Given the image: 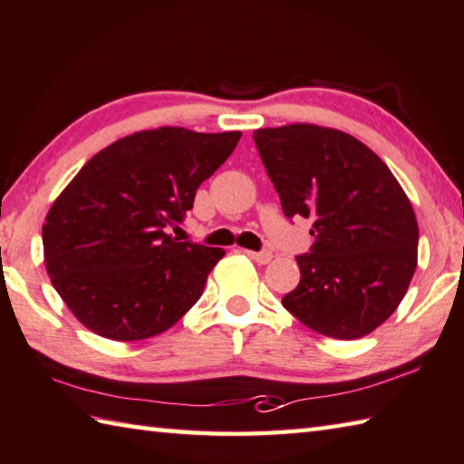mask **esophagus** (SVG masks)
I'll return each instance as SVG.
<instances>
[{
	"label": "esophagus",
	"instance_id": "34e87169",
	"mask_svg": "<svg viewBox=\"0 0 464 464\" xmlns=\"http://www.w3.org/2000/svg\"><path fill=\"white\" fill-rule=\"evenodd\" d=\"M247 256L254 261H257V264H261V266L269 264V261H272V257H274L272 251H247Z\"/></svg>",
	"mask_w": 464,
	"mask_h": 464
}]
</instances>
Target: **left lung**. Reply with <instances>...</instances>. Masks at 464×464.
<instances>
[{
	"label": "left lung",
	"mask_w": 464,
	"mask_h": 464,
	"mask_svg": "<svg viewBox=\"0 0 464 464\" xmlns=\"http://www.w3.org/2000/svg\"><path fill=\"white\" fill-rule=\"evenodd\" d=\"M285 217L313 218V251L284 308L313 331L353 341L373 333L408 292L418 221L406 192L373 150L314 123L254 131Z\"/></svg>",
	"instance_id": "8db88e82"
}]
</instances>
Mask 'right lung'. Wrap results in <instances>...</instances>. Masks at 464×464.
I'll return each instance as SVG.
<instances>
[{
  "instance_id": "obj_1",
  "label": "right lung",
  "mask_w": 464,
  "mask_h": 464,
  "mask_svg": "<svg viewBox=\"0 0 464 464\" xmlns=\"http://www.w3.org/2000/svg\"><path fill=\"white\" fill-rule=\"evenodd\" d=\"M241 131H136L97 151L56 197L42 225L54 290L79 323L111 341L168 331L197 304L223 249L179 243L197 188Z\"/></svg>"
}]
</instances>
